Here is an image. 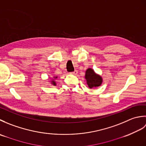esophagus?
Listing matches in <instances>:
<instances>
[{
    "instance_id": "obj_1",
    "label": "esophagus",
    "mask_w": 146,
    "mask_h": 146,
    "mask_svg": "<svg viewBox=\"0 0 146 146\" xmlns=\"http://www.w3.org/2000/svg\"><path fill=\"white\" fill-rule=\"evenodd\" d=\"M77 73H78V71L77 70H75L74 71H72V72H70V73L73 74V75H76V74H77Z\"/></svg>"
}]
</instances>
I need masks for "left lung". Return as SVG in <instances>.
Listing matches in <instances>:
<instances>
[{
	"instance_id": "left-lung-1",
	"label": "left lung",
	"mask_w": 146,
	"mask_h": 146,
	"mask_svg": "<svg viewBox=\"0 0 146 146\" xmlns=\"http://www.w3.org/2000/svg\"><path fill=\"white\" fill-rule=\"evenodd\" d=\"M85 78L86 80V83H87L88 86L90 88L100 86L102 82L101 76L95 74L94 71L91 68H88L86 70Z\"/></svg>"
}]
</instances>
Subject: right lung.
<instances>
[{
	"instance_id": "right-lung-1",
	"label": "right lung",
	"mask_w": 146,
	"mask_h": 146,
	"mask_svg": "<svg viewBox=\"0 0 146 146\" xmlns=\"http://www.w3.org/2000/svg\"><path fill=\"white\" fill-rule=\"evenodd\" d=\"M52 85H56V83H55V82H54V81H52Z\"/></svg>"
}]
</instances>
